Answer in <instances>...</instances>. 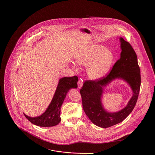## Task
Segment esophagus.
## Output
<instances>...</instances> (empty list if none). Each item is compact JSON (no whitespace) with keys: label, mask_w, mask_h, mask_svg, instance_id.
Here are the masks:
<instances>
[{"label":"esophagus","mask_w":155,"mask_h":155,"mask_svg":"<svg viewBox=\"0 0 155 155\" xmlns=\"http://www.w3.org/2000/svg\"><path fill=\"white\" fill-rule=\"evenodd\" d=\"M83 86V80L81 79L79 80L78 81V87L79 89H80Z\"/></svg>","instance_id":"1"}]
</instances>
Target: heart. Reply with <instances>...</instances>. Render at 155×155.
<instances>
[{"instance_id":"b5f03b06","label":"heart","mask_w":155,"mask_h":155,"mask_svg":"<svg viewBox=\"0 0 155 155\" xmlns=\"http://www.w3.org/2000/svg\"><path fill=\"white\" fill-rule=\"evenodd\" d=\"M113 51L104 45L91 44L84 47L76 56L77 63L87 68L88 76L93 80L104 77L111 70L114 61ZM74 69L78 70V66L72 64Z\"/></svg>"}]
</instances>
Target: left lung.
<instances>
[{
    "instance_id": "8db88e82",
    "label": "left lung",
    "mask_w": 155,
    "mask_h": 155,
    "mask_svg": "<svg viewBox=\"0 0 155 155\" xmlns=\"http://www.w3.org/2000/svg\"><path fill=\"white\" fill-rule=\"evenodd\" d=\"M121 53L110 73L105 77L95 81H86L80 92L83 110L90 120L101 128H108L122 122L132 112L137 100L140 87V72L136 54L130 44L119 38ZM121 79L132 88L133 95L127 105L117 112L105 110L101 102L103 87L113 80Z\"/></svg>"
}]
</instances>
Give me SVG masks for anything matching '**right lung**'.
<instances>
[{
  "instance_id": "obj_1",
  "label": "right lung",
  "mask_w": 155,
  "mask_h": 155,
  "mask_svg": "<svg viewBox=\"0 0 155 155\" xmlns=\"http://www.w3.org/2000/svg\"><path fill=\"white\" fill-rule=\"evenodd\" d=\"M78 80L77 76L60 78L52 100L45 112L41 116L34 117L24 113L25 117L31 123L39 127H50L58 125L61 120L60 113L64 100L71 89L77 87Z\"/></svg>"
}]
</instances>
